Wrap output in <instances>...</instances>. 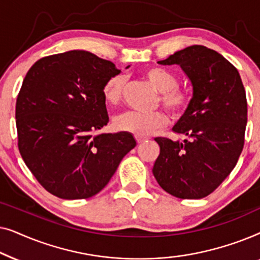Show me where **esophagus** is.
<instances>
[{
    "label": "esophagus",
    "mask_w": 260,
    "mask_h": 260,
    "mask_svg": "<svg viewBox=\"0 0 260 260\" xmlns=\"http://www.w3.org/2000/svg\"><path fill=\"white\" fill-rule=\"evenodd\" d=\"M136 141H137V143H138V144H141V143H143V142L147 141V138H145V137L136 136Z\"/></svg>",
    "instance_id": "obj_1"
}]
</instances>
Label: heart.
<instances>
[{
  "label": "heart",
  "mask_w": 260,
  "mask_h": 260,
  "mask_svg": "<svg viewBox=\"0 0 260 260\" xmlns=\"http://www.w3.org/2000/svg\"><path fill=\"white\" fill-rule=\"evenodd\" d=\"M143 77L159 92L158 102L173 117L177 118L187 111L191 102V93L187 88L179 86L176 74L163 67H149L144 71ZM125 83L126 78L124 74H116L105 81L103 95L108 104L115 105L122 101ZM167 124L168 117L162 111L151 113L126 111L113 119V125L117 130L140 137L157 133L165 129Z\"/></svg>",
  "instance_id": "heart-1"
}]
</instances>
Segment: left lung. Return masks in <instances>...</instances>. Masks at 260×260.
I'll return each instance as SVG.
<instances>
[{"label": "left lung", "mask_w": 260, "mask_h": 260, "mask_svg": "<svg viewBox=\"0 0 260 260\" xmlns=\"http://www.w3.org/2000/svg\"><path fill=\"white\" fill-rule=\"evenodd\" d=\"M159 65H180L193 85L190 105L174 133L182 142L157 137L152 174L162 189L180 199H202L230 175L243 151L246 93L238 70L218 52L194 45Z\"/></svg>", "instance_id": "1"}]
</instances>
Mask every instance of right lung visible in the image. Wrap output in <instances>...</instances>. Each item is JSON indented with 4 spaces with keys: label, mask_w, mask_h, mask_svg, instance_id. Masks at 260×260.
<instances>
[{
    "label": "right lung",
    "mask_w": 260,
    "mask_h": 260,
    "mask_svg": "<svg viewBox=\"0 0 260 260\" xmlns=\"http://www.w3.org/2000/svg\"><path fill=\"white\" fill-rule=\"evenodd\" d=\"M119 72L90 52L70 51L39 59L24 77L15 109L17 147L55 197H93L136 145L129 133L95 134L109 123L103 86Z\"/></svg>",
    "instance_id": "right-lung-1"
}]
</instances>
